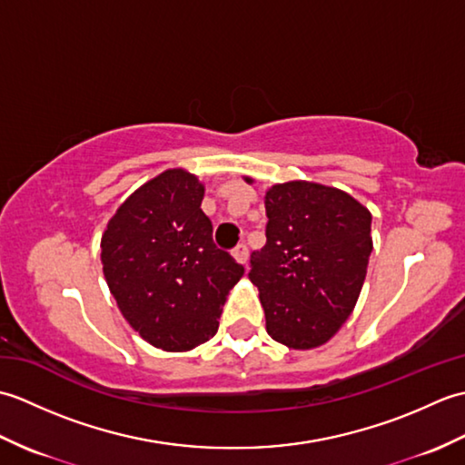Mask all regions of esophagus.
<instances>
[{"label": "esophagus", "instance_id": "34e87169", "mask_svg": "<svg viewBox=\"0 0 465 465\" xmlns=\"http://www.w3.org/2000/svg\"><path fill=\"white\" fill-rule=\"evenodd\" d=\"M232 255H233V260L238 262V263H248V258H250V252H248V248H245V243H240V245H235V248L232 250Z\"/></svg>", "mask_w": 465, "mask_h": 465}]
</instances>
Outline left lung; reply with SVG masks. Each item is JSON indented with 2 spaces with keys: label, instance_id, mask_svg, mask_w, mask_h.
Returning a JSON list of instances; mask_svg holds the SVG:
<instances>
[{
  "label": "left lung",
  "instance_id": "left-lung-1",
  "mask_svg": "<svg viewBox=\"0 0 465 465\" xmlns=\"http://www.w3.org/2000/svg\"><path fill=\"white\" fill-rule=\"evenodd\" d=\"M263 203L268 242L252 253L250 282L265 330L290 350L320 348L358 303L373 250L371 213L338 187L305 180L272 185Z\"/></svg>",
  "mask_w": 465,
  "mask_h": 465
}]
</instances>
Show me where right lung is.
<instances>
[{
    "mask_svg": "<svg viewBox=\"0 0 465 465\" xmlns=\"http://www.w3.org/2000/svg\"><path fill=\"white\" fill-rule=\"evenodd\" d=\"M205 185L183 167L165 170L117 207L102 235L104 275L125 322L163 351L213 338L243 268L217 250L202 212Z\"/></svg>",
    "mask_w": 465,
    "mask_h": 465,
    "instance_id": "right-lung-1",
    "label": "right lung"
}]
</instances>
